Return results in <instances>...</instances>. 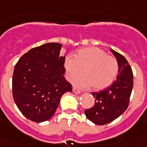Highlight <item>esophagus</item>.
<instances>
[{"label":"esophagus","instance_id":"obj_1","mask_svg":"<svg viewBox=\"0 0 147 147\" xmlns=\"http://www.w3.org/2000/svg\"><path fill=\"white\" fill-rule=\"evenodd\" d=\"M72 91H73V93H76V94H80V93H81V92H80L79 90L76 89V88H73Z\"/></svg>","mask_w":147,"mask_h":147}]
</instances>
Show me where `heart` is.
I'll return each mask as SVG.
<instances>
[{"instance_id": "1", "label": "heart", "mask_w": 147, "mask_h": 147, "mask_svg": "<svg viewBox=\"0 0 147 147\" xmlns=\"http://www.w3.org/2000/svg\"><path fill=\"white\" fill-rule=\"evenodd\" d=\"M64 68L67 80L72 82L84 70L85 76L74 81L79 88H89L95 90L108 88L119 74L117 59L109 56L105 51L97 47L82 49L75 54V57H67L64 61Z\"/></svg>"}]
</instances>
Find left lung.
<instances>
[{
	"mask_svg": "<svg viewBox=\"0 0 147 147\" xmlns=\"http://www.w3.org/2000/svg\"><path fill=\"white\" fill-rule=\"evenodd\" d=\"M110 51L119 63V75L107 88L91 93L95 98L94 105L85 110L86 117L98 125L108 124L124 113L129 105L133 87V74L127 60L113 49Z\"/></svg>",
	"mask_w": 147,
	"mask_h": 147,
	"instance_id": "8db88e82",
	"label": "left lung"
}]
</instances>
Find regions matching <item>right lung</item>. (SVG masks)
<instances>
[{
    "mask_svg": "<svg viewBox=\"0 0 147 147\" xmlns=\"http://www.w3.org/2000/svg\"><path fill=\"white\" fill-rule=\"evenodd\" d=\"M62 45L49 42L34 48L20 57L12 76V94L17 107L32 121L52 117L62 96L72 90L65 79Z\"/></svg>",
    "mask_w": 147,
    "mask_h": 147,
    "instance_id": "obj_1",
    "label": "right lung"
}]
</instances>
